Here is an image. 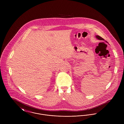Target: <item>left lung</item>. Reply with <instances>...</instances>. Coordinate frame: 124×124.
<instances>
[{"label": "left lung", "mask_w": 124, "mask_h": 124, "mask_svg": "<svg viewBox=\"0 0 124 124\" xmlns=\"http://www.w3.org/2000/svg\"><path fill=\"white\" fill-rule=\"evenodd\" d=\"M95 37H96V38L97 39H99V40H104V39H103L102 37H101L99 36L96 35L95 36Z\"/></svg>", "instance_id": "1"}]
</instances>
